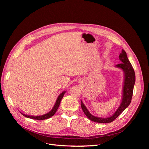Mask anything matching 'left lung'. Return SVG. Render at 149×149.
Here are the masks:
<instances>
[{"instance_id": "left-lung-1", "label": "left lung", "mask_w": 149, "mask_h": 149, "mask_svg": "<svg viewBox=\"0 0 149 149\" xmlns=\"http://www.w3.org/2000/svg\"><path fill=\"white\" fill-rule=\"evenodd\" d=\"M119 60L121 61V63L117 65L116 66L121 68L124 71V82L123 86V99L122 102L119 108L115 112V113L111 117L107 118H101L97 117L94 116L90 114V112L87 109L83 102L81 101V106L84 112V114L86 116L87 118L91 120L99 123H109L114 121L123 112L126 108H127L132 97L134 86L136 82V75L133 67L128 60L126 52L123 49L122 52L119 56Z\"/></svg>"}]
</instances>
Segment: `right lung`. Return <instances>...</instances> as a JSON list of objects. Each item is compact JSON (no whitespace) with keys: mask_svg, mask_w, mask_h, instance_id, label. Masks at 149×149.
I'll use <instances>...</instances> for the list:
<instances>
[{"mask_svg":"<svg viewBox=\"0 0 149 149\" xmlns=\"http://www.w3.org/2000/svg\"><path fill=\"white\" fill-rule=\"evenodd\" d=\"M66 91H63L60 95L58 97L57 100H56V101L55 104V105H54L53 109L51 110V111H49L48 113L46 114H44V115H42V116H28V115H25L23 113H22V114L25 117H26V118H30V119H35V120H45V119H48L49 118H51V117H52L54 114H55V112H56L57 109L58 107H59L60 104V102H61V100H62L64 94H65Z\"/></svg>","mask_w":149,"mask_h":149,"instance_id":"obj_1","label":"right lung"}]
</instances>
